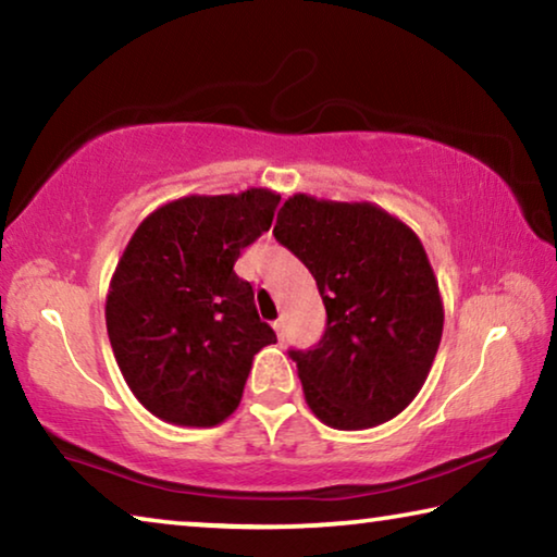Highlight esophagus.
Masks as SVG:
<instances>
[{"instance_id": "obj_1", "label": "esophagus", "mask_w": 557, "mask_h": 557, "mask_svg": "<svg viewBox=\"0 0 557 557\" xmlns=\"http://www.w3.org/2000/svg\"><path fill=\"white\" fill-rule=\"evenodd\" d=\"M272 329H275V334L280 342H285V319H277L275 324H272Z\"/></svg>"}]
</instances>
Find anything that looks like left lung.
I'll return each mask as SVG.
<instances>
[{
	"label": "left lung",
	"mask_w": 557,
	"mask_h": 557,
	"mask_svg": "<svg viewBox=\"0 0 557 557\" xmlns=\"http://www.w3.org/2000/svg\"><path fill=\"white\" fill-rule=\"evenodd\" d=\"M275 238L305 262L326 309L312 351H289L324 425L369 430L414 400L435 361L445 307L410 225L371 201L289 196Z\"/></svg>",
	"instance_id": "obj_1"
}]
</instances>
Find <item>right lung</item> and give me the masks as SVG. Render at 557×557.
Wrapping results in <instances>:
<instances>
[{"mask_svg": "<svg viewBox=\"0 0 557 557\" xmlns=\"http://www.w3.org/2000/svg\"><path fill=\"white\" fill-rule=\"evenodd\" d=\"M280 194H188L137 225L112 272L106 322L135 398L159 420L213 428L240 405L252 358L277 342L260 322L240 250L270 231Z\"/></svg>", "mask_w": 557, "mask_h": 557, "instance_id": "add662e5", "label": "right lung"}]
</instances>
